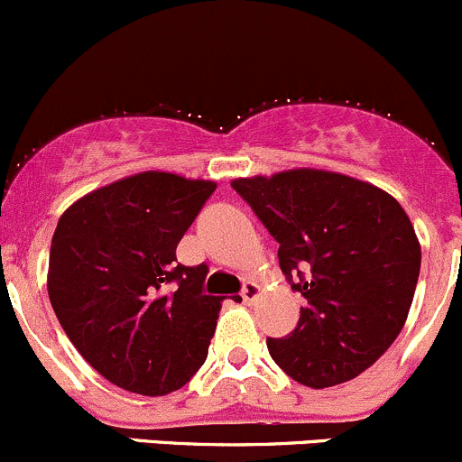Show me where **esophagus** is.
<instances>
[{
  "instance_id": "1",
  "label": "esophagus",
  "mask_w": 462,
  "mask_h": 462,
  "mask_svg": "<svg viewBox=\"0 0 462 462\" xmlns=\"http://www.w3.org/2000/svg\"><path fill=\"white\" fill-rule=\"evenodd\" d=\"M261 294V285H256L254 281H247L244 283V290H241V299H244V303H254L256 299H259Z\"/></svg>"
}]
</instances>
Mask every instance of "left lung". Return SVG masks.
I'll return each instance as SVG.
<instances>
[{
    "instance_id": "8db88e82",
    "label": "left lung",
    "mask_w": 462,
    "mask_h": 462,
    "mask_svg": "<svg viewBox=\"0 0 462 462\" xmlns=\"http://www.w3.org/2000/svg\"><path fill=\"white\" fill-rule=\"evenodd\" d=\"M279 244V265L303 296L299 323L268 338L294 381L332 387L356 378L396 341L420 272L414 226L392 194L338 172L299 168L235 179Z\"/></svg>"
}]
</instances>
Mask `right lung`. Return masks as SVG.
I'll use <instances>...</instances> for the list:
<instances>
[{
  "label": "right lung",
  "instance_id": "add662e5",
  "mask_svg": "<svg viewBox=\"0 0 462 462\" xmlns=\"http://www.w3.org/2000/svg\"><path fill=\"white\" fill-rule=\"evenodd\" d=\"M215 190L150 170L86 194L57 223L52 310L113 385L163 396L206 363L223 299L203 292L208 265L177 263V245Z\"/></svg>",
  "mask_w": 462,
  "mask_h": 462
}]
</instances>
